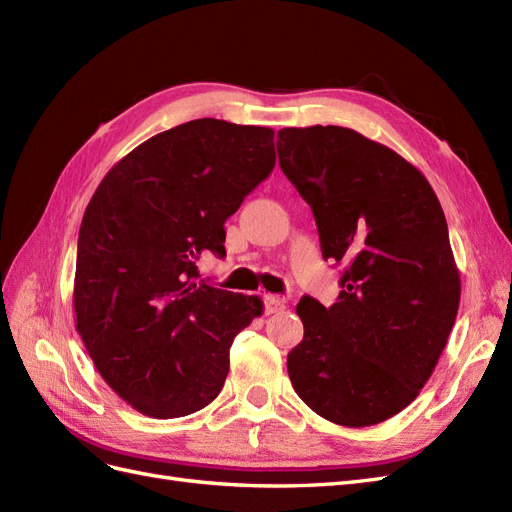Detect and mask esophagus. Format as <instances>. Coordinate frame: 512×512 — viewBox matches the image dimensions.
I'll return each instance as SVG.
<instances>
[{
  "mask_svg": "<svg viewBox=\"0 0 512 512\" xmlns=\"http://www.w3.org/2000/svg\"><path fill=\"white\" fill-rule=\"evenodd\" d=\"M262 305H265V314H275L286 307V299L277 294H262Z\"/></svg>",
  "mask_w": 512,
  "mask_h": 512,
  "instance_id": "obj_1",
  "label": "esophagus"
}]
</instances>
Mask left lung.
Listing matches in <instances>:
<instances>
[{
	"instance_id": "8db88e82",
	"label": "left lung",
	"mask_w": 512,
	"mask_h": 512,
	"mask_svg": "<svg viewBox=\"0 0 512 512\" xmlns=\"http://www.w3.org/2000/svg\"><path fill=\"white\" fill-rule=\"evenodd\" d=\"M277 156L312 207L337 303L303 297L294 391L322 418L367 427L416 399L451 333L461 282L436 192L389 147L339 126L284 128Z\"/></svg>"
}]
</instances>
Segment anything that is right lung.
<instances>
[{
	"label": "right lung",
	"instance_id": "1",
	"mask_svg": "<svg viewBox=\"0 0 512 512\" xmlns=\"http://www.w3.org/2000/svg\"><path fill=\"white\" fill-rule=\"evenodd\" d=\"M275 166L273 130L194 119L117 162L89 200L74 275L76 331L106 384L153 418L220 395L232 339L262 312L200 280L224 222Z\"/></svg>",
	"mask_w": 512,
	"mask_h": 512
}]
</instances>
